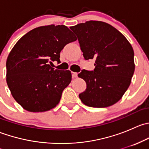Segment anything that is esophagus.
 <instances>
[{
	"label": "esophagus",
	"mask_w": 149,
	"mask_h": 149,
	"mask_svg": "<svg viewBox=\"0 0 149 149\" xmlns=\"http://www.w3.org/2000/svg\"><path fill=\"white\" fill-rule=\"evenodd\" d=\"M78 76V73H76V72H72V78L74 79V78H76Z\"/></svg>",
	"instance_id": "obj_1"
}]
</instances>
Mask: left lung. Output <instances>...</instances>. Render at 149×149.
Here are the masks:
<instances>
[{
  "mask_svg": "<svg viewBox=\"0 0 149 149\" xmlns=\"http://www.w3.org/2000/svg\"><path fill=\"white\" fill-rule=\"evenodd\" d=\"M77 35L86 60H95L93 71L78 74L86 83L79 98L91 107H107L123 97L135 70L134 52L124 35L112 25L88 21L70 27Z\"/></svg>",
  "mask_w": 149,
  "mask_h": 149,
  "instance_id": "1",
  "label": "left lung"
}]
</instances>
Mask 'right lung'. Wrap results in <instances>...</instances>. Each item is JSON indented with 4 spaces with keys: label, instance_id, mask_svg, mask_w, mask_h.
Returning a JSON list of instances; mask_svg holds the SVG:
<instances>
[{
    "label": "right lung",
    "instance_id": "obj_1",
    "mask_svg": "<svg viewBox=\"0 0 149 149\" xmlns=\"http://www.w3.org/2000/svg\"><path fill=\"white\" fill-rule=\"evenodd\" d=\"M77 40L65 25L42 26L31 30L16 43L6 61V82L10 93L29 112L50 110L60 102L72 79L69 70L54 69L60 53Z\"/></svg>",
    "mask_w": 149,
    "mask_h": 149
}]
</instances>
